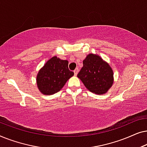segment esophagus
Instances as JSON below:
<instances>
[{
	"label": "esophagus",
	"instance_id": "34e87169",
	"mask_svg": "<svg viewBox=\"0 0 147 147\" xmlns=\"http://www.w3.org/2000/svg\"><path fill=\"white\" fill-rule=\"evenodd\" d=\"M74 74H75V76H77V74L78 73V68H76V69L74 70Z\"/></svg>",
	"mask_w": 147,
	"mask_h": 147
}]
</instances>
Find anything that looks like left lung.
<instances>
[{
	"label": "left lung",
	"mask_w": 147,
	"mask_h": 147,
	"mask_svg": "<svg viewBox=\"0 0 147 147\" xmlns=\"http://www.w3.org/2000/svg\"><path fill=\"white\" fill-rule=\"evenodd\" d=\"M83 64L78 78L92 93L98 95L106 94L114 83L113 70L109 63L98 54L90 53Z\"/></svg>",
	"instance_id": "left-lung-1"
}]
</instances>
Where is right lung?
<instances>
[{
  "mask_svg": "<svg viewBox=\"0 0 147 147\" xmlns=\"http://www.w3.org/2000/svg\"><path fill=\"white\" fill-rule=\"evenodd\" d=\"M67 60H62L53 56L47 60L37 75V86L39 92L44 95L57 93L63 87L70 78L74 75L68 69Z\"/></svg>",
  "mask_w": 147,
  "mask_h": 147,
  "instance_id": "1",
  "label": "right lung"
}]
</instances>
